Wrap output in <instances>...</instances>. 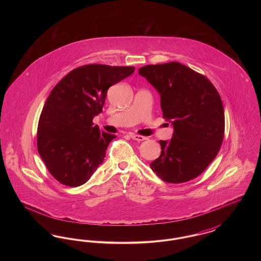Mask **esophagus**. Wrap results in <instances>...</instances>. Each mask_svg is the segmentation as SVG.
Instances as JSON below:
<instances>
[{"instance_id": "1", "label": "esophagus", "mask_w": 261, "mask_h": 261, "mask_svg": "<svg viewBox=\"0 0 261 261\" xmlns=\"http://www.w3.org/2000/svg\"><path fill=\"white\" fill-rule=\"evenodd\" d=\"M130 137H131L133 140L138 141V142H141V141H144V140H146V139H147L146 137L141 136V135H137V134H131Z\"/></svg>"}]
</instances>
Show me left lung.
Returning <instances> with one entry per match:
<instances>
[{
    "label": "left lung",
    "instance_id": "left-lung-1",
    "mask_svg": "<svg viewBox=\"0 0 261 261\" xmlns=\"http://www.w3.org/2000/svg\"><path fill=\"white\" fill-rule=\"evenodd\" d=\"M161 95L163 118L173 125L170 141H160L162 153L149 164L167 183H184L202 173L222 145V100L211 81L180 62L139 69Z\"/></svg>",
    "mask_w": 261,
    "mask_h": 261
}]
</instances>
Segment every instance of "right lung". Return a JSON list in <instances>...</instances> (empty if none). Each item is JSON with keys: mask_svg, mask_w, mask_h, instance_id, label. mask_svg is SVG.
<instances>
[{"mask_svg": "<svg viewBox=\"0 0 261 261\" xmlns=\"http://www.w3.org/2000/svg\"><path fill=\"white\" fill-rule=\"evenodd\" d=\"M134 66L87 64L65 75L51 90L41 112L38 152L63 185L85 184L101 164L115 135L93 123L102 112L109 88L130 76Z\"/></svg>", "mask_w": 261, "mask_h": 261, "instance_id": "add662e5", "label": "right lung"}]
</instances>
